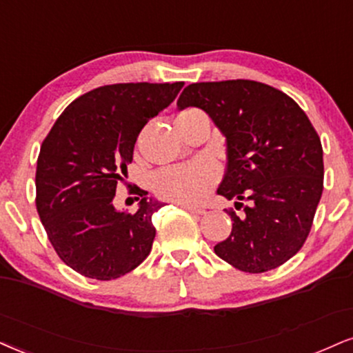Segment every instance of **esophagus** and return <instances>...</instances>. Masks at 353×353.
I'll return each mask as SVG.
<instances>
[{
    "label": "esophagus",
    "mask_w": 353,
    "mask_h": 353,
    "mask_svg": "<svg viewBox=\"0 0 353 353\" xmlns=\"http://www.w3.org/2000/svg\"><path fill=\"white\" fill-rule=\"evenodd\" d=\"M182 209H185L190 214H195V215H203L205 214V209H202V207H195V205H189V203H179Z\"/></svg>",
    "instance_id": "34e87169"
}]
</instances>
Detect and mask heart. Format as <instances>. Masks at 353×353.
Returning <instances> with one entry per match:
<instances>
[{
	"mask_svg": "<svg viewBox=\"0 0 353 353\" xmlns=\"http://www.w3.org/2000/svg\"><path fill=\"white\" fill-rule=\"evenodd\" d=\"M190 110L182 114L195 113ZM219 179V168L210 159H197L188 164L161 169L151 177V188L158 197L177 203L202 202Z\"/></svg>",
	"mask_w": 353,
	"mask_h": 353,
	"instance_id": "1",
	"label": "heart"
}]
</instances>
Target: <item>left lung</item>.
I'll return each instance as SVG.
<instances>
[{
	"mask_svg": "<svg viewBox=\"0 0 353 353\" xmlns=\"http://www.w3.org/2000/svg\"><path fill=\"white\" fill-rule=\"evenodd\" d=\"M177 107L202 108L227 139L217 194L243 214L227 210L232 233L215 254L245 273L281 266L303 248L324 189L321 138L307 114L278 88L241 79L190 83Z\"/></svg>",
	"mask_w": 353,
	"mask_h": 353,
	"instance_id": "obj_1",
	"label": "left lung"
}]
</instances>
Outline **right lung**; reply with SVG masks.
I'll return each mask as SVG.
<instances>
[{
	"label": "right lung",
	"instance_id": "obj_1",
	"mask_svg": "<svg viewBox=\"0 0 353 353\" xmlns=\"http://www.w3.org/2000/svg\"><path fill=\"white\" fill-rule=\"evenodd\" d=\"M184 82L114 83L83 93L41 144L36 209L59 258L85 278L110 281L151 252L152 214L163 207L139 190L134 214L113 207L139 131L172 103Z\"/></svg>",
	"mask_w": 353,
	"mask_h": 353
}]
</instances>
